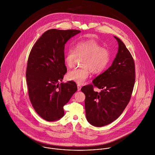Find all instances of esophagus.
<instances>
[{
    "label": "esophagus",
    "mask_w": 155,
    "mask_h": 155,
    "mask_svg": "<svg viewBox=\"0 0 155 155\" xmlns=\"http://www.w3.org/2000/svg\"><path fill=\"white\" fill-rule=\"evenodd\" d=\"M81 88H82L81 85L80 84H78V91H81Z\"/></svg>",
    "instance_id": "obj_1"
}]
</instances>
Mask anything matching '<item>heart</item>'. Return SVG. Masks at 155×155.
<instances>
[{
  "label": "heart",
  "mask_w": 155,
  "mask_h": 155,
  "mask_svg": "<svg viewBox=\"0 0 155 155\" xmlns=\"http://www.w3.org/2000/svg\"><path fill=\"white\" fill-rule=\"evenodd\" d=\"M78 57H84L82 68H76L70 70L67 74L69 81L78 84H84L88 78L91 71L95 74L103 71L110 63V51L103 48L94 40H84L77 42L74 49L70 48L64 56V62L67 67L74 66Z\"/></svg>",
  "instance_id": "b5f03b06"
}]
</instances>
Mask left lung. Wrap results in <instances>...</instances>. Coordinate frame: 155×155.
<instances>
[{"mask_svg":"<svg viewBox=\"0 0 155 155\" xmlns=\"http://www.w3.org/2000/svg\"><path fill=\"white\" fill-rule=\"evenodd\" d=\"M118 43V52L111 66L84 86L85 107L89 123L101 127L115 120L122 113L131 97L135 80L133 57L123 42L114 36ZM96 87L100 92L93 90Z\"/></svg>","mask_w":155,"mask_h":155,"instance_id":"obj_1","label":"left lung"}]
</instances>
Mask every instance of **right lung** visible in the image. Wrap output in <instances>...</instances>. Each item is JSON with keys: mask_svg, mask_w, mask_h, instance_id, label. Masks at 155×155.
Wrapping results in <instances>:
<instances>
[{"mask_svg": "<svg viewBox=\"0 0 155 155\" xmlns=\"http://www.w3.org/2000/svg\"><path fill=\"white\" fill-rule=\"evenodd\" d=\"M80 32L77 30H48L30 52L26 70L29 98L36 113L47 121L57 120L64 116V106L77 91L73 81L59 82L67 72L65 44Z\"/></svg>", "mask_w": 155, "mask_h": 155, "instance_id": "obj_1", "label": "right lung"}]
</instances>
